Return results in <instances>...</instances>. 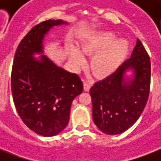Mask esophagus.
I'll return each mask as SVG.
<instances>
[{"label":"esophagus","mask_w":161,"mask_h":161,"mask_svg":"<svg viewBox=\"0 0 161 161\" xmlns=\"http://www.w3.org/2000/svg\"><path fill=\"white\" fill-rule=\"evenodd\" d=\"M91 85H92V83H91L90 81H84V83H83V87H84V90L85 91H88L90 89Z\"/></svg>","instance_id":"34e87169"}]
</instances>
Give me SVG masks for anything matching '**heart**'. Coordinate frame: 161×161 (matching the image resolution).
<instances>
[{
	"instance_id": "heart-1",
	"label": "heart",
	"mask_w": 161,
	"mask_h": 161,
	"mask_svg": "<svg viewBox=\"0 0 161 161\" xmlns=\"http://www.w3.org/2000/svg\"><path fill=\"white\" fill-rule=\"evenodd\" d=\"M130 50V43L125 39L116 40V35L111 31H98L89 35L81 45L84 54H93L90 67L96 75L106 76L114 73L125 60ZM71 61L76 67H81L85 62L83 53L78 48L70 53Z\"/></svg>"
}]
</instances>
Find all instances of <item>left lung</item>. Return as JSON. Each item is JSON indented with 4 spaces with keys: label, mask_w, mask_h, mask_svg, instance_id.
Listing matches in <instances>:
<instances>
[{
    "label": "left lung",
    "mask_w": 161,
    "mask_h": 161,
    "mask_svg": "<svg viewBox=\"0 0 161 161\" xmlns=\"http://www.w3.org/2000/svg\"><path fill=\"white\" fill-rule=\"evenodd\" d=\"M128 70L134 72L132 78L125 75ZM150 74V57L137 39L131 57L90 88L93 119L98 130L107 135H119L137 121L149 98Z\"/></svg>",
    "instance_id": "left-lung-1"
}]
</instances>
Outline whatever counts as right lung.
<instances>
[{
  "label": "right lung",
  "instance_id": "1",
  "mask_svg": "<svg viewBox=\"0 0 161 161\" xmlns=\"http://www.w3.org/2000/svg\"><path fill=\"white\" fill-rule=\"evenodd\" d=\"M48 20L36 25L16 49L11 70V92L15 107L23 123L42 136L62 132L69 121L72 102L83 90L76 73L55 64L43 53V40L53 26L67 25Z\"/></svg>",
  "mask_w": 161,
  "mask_h": 161
}]
</instances>
